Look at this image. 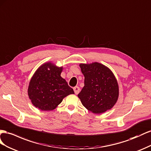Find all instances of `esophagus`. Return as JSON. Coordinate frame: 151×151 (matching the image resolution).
I'll list each match as a JSON object with an SVG mask.
<instances>
[{
    "mask_svg": "<svg viewBox=\"0 0 151 151\" xmlns=\"http://www.w3.org/2000/svg\"><path fill=\"white\" fill-rule=\"evenodd\" d=\"M73 90H74V92L75 93V94H78V93L80 92V87H78V86H76V87H75L74 88H73Z\"/></svg>",
    "mask_w": 151,
    "mask_h": 151,
    "instance_id": "34e87169",
    "label": "esophagus"
}]
</instances>
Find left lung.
I'll return each instance as SVG.
<instances>
[{
	"label": "left lung",
	"instance_id": "1",
	"mask_svg": "<svg viewBox=\"0 0 151 151\" xmlns=\"http://www.w3.org/2000/svg\"><path fill=\"white\" fill-rule=\"evenodd\" d=\"M80 67L85 76V85L78 95L81 104L95 114L111 109L119 97V86L113 73L97 62L81 63Z\"/></svg>",
	"mask_w": 151,
	"mask_h": 151
}]
</instances>
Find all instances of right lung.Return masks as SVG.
Listing matches in <instances>:
<instances>
[{"instance_id":"1","label":"right lung","mask_w":151,"mask_h":151,"mask_svg":"<svg viewBox=\"0 0 151 151\" xmlns=\"http://www.w3.org/2000/svg\"><path fill=\"white\" fill-rule=\"evenodd\" d=\"M63 69L47 62L42 64L33 74L29 83L28 95L37 108L53 110L64 97L75 93L66 80L61 76Z\"/></svg>"}]
</instances>
